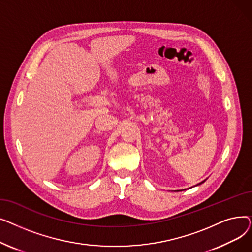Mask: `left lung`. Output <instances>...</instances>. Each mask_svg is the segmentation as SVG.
I'll list each match as a JSON object with an SVG mask.
<instances>
[{
  "mask_svg": "<svg viewBox=\"0 0 252 252\" xmlns=\"http://www.w3.org/2000/svg\"><path fill=\"white\" fill-rule=\"evenodd\" d=\"M204 182H205V180H204V181H203V182H201V183H199V184H198V185H200V184H202V183H204Z\"/></svg>",
  "mask_w": 252,
  "mask_h": 252,
  "instance_id": "obj_1",
  "label": "left lung"
}]
</instances>
